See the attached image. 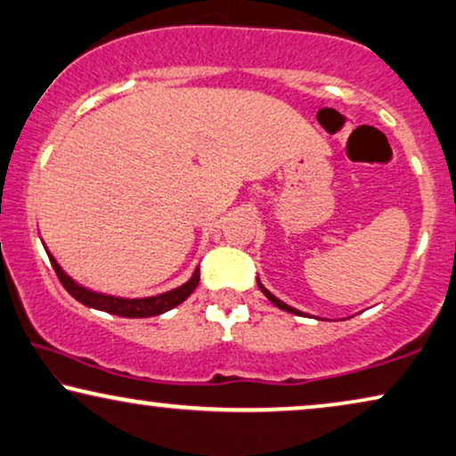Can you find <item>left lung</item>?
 <instances>
[{
	"label": "left lung",
	"instance_id": "1",
	"mask_svg": "<svg viewBox=\"0 0 456 456\" xmlns=\"http://www.w3.org/2000/svg\"><path fill=\"white\" fill-rule=\"evenodd\" d=\"M256 283H259V289H261V292H263V294H265V296H267V298H269V302H273V305H275L277 308L286 310V313L298 314V316H308L306 313H302V310H298V308H294V306H289V305H286V302H283V300H280V298H277V296H273L272 292H269V289H267L265 286H263V283H261V280H259V277H256Z\"/></svg>",
	"mask_w": 456,
	"mask_h": 456
}]
</instances>
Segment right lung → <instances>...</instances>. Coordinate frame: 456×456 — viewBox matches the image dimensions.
Here are the masks:
<instances>
[{
    "label": "right lung",
    "instance_id": "right-lung-1",
    "mask_svg": "<svg viewBox=\"0 0 456 456\" xmlns=\"http://www.w3.org/2000/svg\"><path fill=\"white\" fill-rule=\"evenodd\" d=\"M45 250H47L49 261L53 269H55L59 281L63 283V288L68 289L77 302H82V305L88 308L102 310V313L125 316V319H146V316H158L167 313V310L179 306L181 302L187 300L189 296L193 294L197 283H200V265H197L193 275H191L184 283H181L179 288H173L168 289V292H162L156 296H143V298H125V296L96 292V289L82 286V283H77L74 277H69L63 272V267L59 265L55 256L49 253L47 247H45Z\"/></svg>",
    "mask_w": 456,
    "mask_h": 456
}]
</instances>
